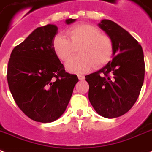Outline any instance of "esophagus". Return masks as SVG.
<instances>
[{
  "label": "esophagus",
  "mask_w": 152,
  "mask_h": 152,
  "mask_svg": "<svg viewBox=\"0 0 152 152\" xmlns=\"http://www.w3.org/2000/svg\"><path fill=\"white\" fill-rule=\"evenodd\" d=\"M78 79L82 80H85V76H82V75H78Z\"/></svg>",
  "instance_id": "1"
}]
</instances>
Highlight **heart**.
Here are the masks:
<instances>
[{
	"instance_id": "heart-1",
	"label": "heart",
	"mask_w": 152,
	"mask_h": 152,
	"mask_svg": "<svg viewBox=\"0 0 152 152\" xmlns=\"http://www.w3.org/2000/svg\"><path fill=\"white\" fill-rule=\"evenodd\" d=\"M68 39L63 34L56 36L53 42L55 53L59 59L67 60L78 50V57L66 62L65 67L71 73H85L93 67L106 64L112 57L113 42L111 38L102 34L93 25L81 24L67 31Z\"/></svg>"
}]
</instances>
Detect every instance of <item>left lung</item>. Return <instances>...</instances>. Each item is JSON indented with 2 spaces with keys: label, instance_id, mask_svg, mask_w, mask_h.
<instances>
[{
  "label": "left lung",
  "instance_id": "8db88e82",
  "mask_svg": "<svg viewBox=\"0 0 152 152\" xmlns=\"http://www.w3.org/2000/svg\"><path fill=\"white\" fill-rule=\"evenodd\" d=\"M98 26L113 40V59L85 76L88 99L98 114L114 118L130 110L139 97L144 80V56L138 41L117 23L103 19Z\"/></svg>",
  "mask_w": 152,
  "mask_h": 152
}]
</instances>
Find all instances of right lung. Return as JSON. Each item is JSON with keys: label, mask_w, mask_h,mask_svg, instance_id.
Instances as JSON below:
<instances>
[{"label": "right lung", "mask_w": 152, "mask_h": 152, "mask_svg": "<svg viewBox=\"0 0 152 152\" xmlns=\"http://www.w3.org/2000/svg\"><path fill=\"white\" fill-rule=\"evenodd\" d=\"M76 19H66L70 25ZM56 25L36 28L14 48L8 64L10 90L21 110L36 122H51L61 117L79 81L65 72L55 53Z\"/></svg>", "instance_id": "obj_1"}]
</instances>
